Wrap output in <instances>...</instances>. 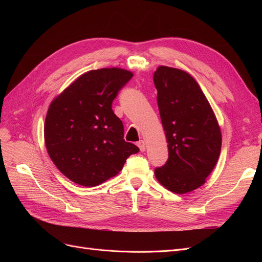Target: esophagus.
Instances as JSON below:
<instances>
[{"label": "esophagus", "instance_id": "1", "mask_svg": "<svg viewBox=\"0 0 262 262\" xmlns=\"http://www.w3.org/2000/svg\"><path fill=\"white\" fill-rule=\"evenodd\" d=\"M137 145L139 146V148H140V150L141 152H144L145 150V148H146V145H145V142L143 141V140H140L138 143H137Z\"/></svg>", "mask_w": 262, "mask_h": 262}]
</instances>
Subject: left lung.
Masks as SVG:
<instances>
[{"mask_svg":"<svg viewBox=\"0 0 262 262\" xmlns=\"http://www.w3.org/2000/svg\"><path fill=\"white\" fill-rule=\"evenodd\" d=\"M168 146V161L155 169L169 191L188 193L205 184L217 163L222 133L209 100L185 71L161 66L153 75Z\"/></svg>","mask_w":262,"mask_h":262,"instance_id":"1","label":"left lung"}]
</instances>
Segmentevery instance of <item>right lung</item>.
<instances>
[{
    "label": "right lung",
    "instance_id": "right-lung-1",
    "mask_svg": "<svg viewBox=\"0 0 262 262\" xmlns=\"http://www.w3.org/2000/svg\"><path fill=\"white\" fill-rule=\"evenodd\" d=\"M133 76L105 68L78 76L55 97L45 121L51 161L71 181L95 187L118 175L139 147L123 139V124L113 112L118 92Z\"/></svg>",
    "mask_w": 262,
    "mask_h": 262
}]
</instances>
